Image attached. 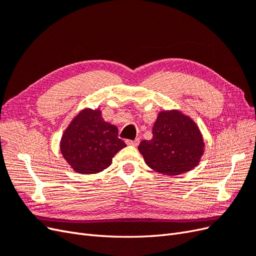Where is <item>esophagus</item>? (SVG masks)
I'll return each mask as SVG.
<instances>
[{"instance_id": "obj_1", "label": "esophagus", "mask_w": 256, "mask_h": 256, "mask_svg": "<svg viewBox=\"0 0 256 256\" xmlns=\"http://www.w3.org/2000/svg\"><path fill=\"white\" fill-rule=\"evenodd\" d=\"M138 143H140V140L138 138H136V140H126L127 145H132V146H138Z\"/></svg>"}]
</instances>
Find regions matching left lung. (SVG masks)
I'll return each instance as SVG.
<instances>
[{"label": "left lung", "instance_id": "obj_1", "mask_svg": "<svg viewBox=\"0 0 256 256\" xmlns=\"http://www.w3.org/2000/svg\"><path fill=\"white\" fill-rule=\"evenodd\" d=\"M138 152L154 171L176 176L198 166L205 152L202 132L190 116L180 110L158 113L152 126V138L143 140Z\"/></svg>", "mask_w": 256, "mask_h": 256}]
</instances>
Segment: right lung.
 <instances>
[{"label": "right lung", "mask_w": 256, "mask_h": 256, "mask_svg": "<svg viewBox=\"0 0 256 256\" xmlns=\"http://www.w3.org/2000/svg\"><path fill=\"white\" fill-rule=\"evenodd\" d=\"M102 110L85 108L76 114L62 134L60 150L74 172L97 174L109 168L124 147L118 129L104 120Z\"/></svg>", "instance_id": "right-lung-1"}]
</instances>
